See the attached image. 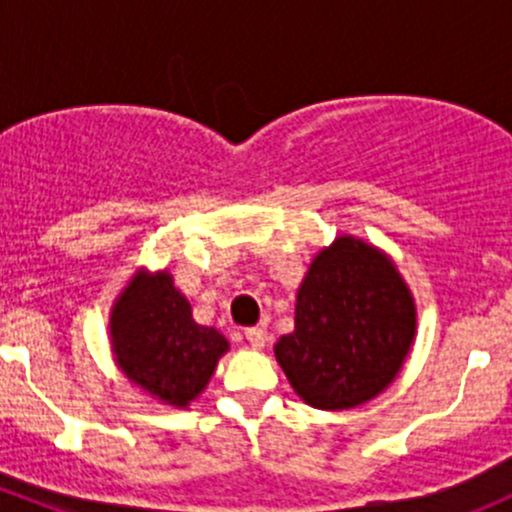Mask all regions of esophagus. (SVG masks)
I'll return each instance as SVG.
<instances>
[{
	"label": "esophagus",
	"instance_id": "34e87169",
	"mask_svg": "<svg viewBox=\"0 0 512 512\" xmlns=\"http://www.w3.org/2000/svg\"><path fill=\"white\" fill-rule=\"evenodd\" d=\"M245 339L250 342V347L262 349L267 344V332L265 327H247L245 329Z\"/></svg>",
	"mask_w": 512,
	"mask_h": 512
}]
</instances>
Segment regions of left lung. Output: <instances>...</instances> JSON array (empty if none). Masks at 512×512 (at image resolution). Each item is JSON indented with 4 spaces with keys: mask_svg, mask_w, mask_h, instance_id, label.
Instances as JSON below:
<instances>
[{
    "mask_svg": "<svg viewBox=\"0 0 512 512\" xmlns=\"http://www.w3.org/2000/svg\"><path fill=\"white\" fill-rule=\"evenodd\" d=\"M416 332V309L389 257L354 237L319 252L297 292L294 332L275 356L314 409H352L399 374Z\"/></svg>",
    "mask_w": 512,
    "mask_h": 512,
    "instance_id": "8db88e82",
    "label": "left lung"
}]
</instances>
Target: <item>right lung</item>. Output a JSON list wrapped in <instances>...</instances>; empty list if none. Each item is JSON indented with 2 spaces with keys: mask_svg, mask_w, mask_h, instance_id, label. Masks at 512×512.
Listing matches in <instances>:
<instances>
[{
  "mask_svg": "<svg viewBox=\"0 0 512 512\" xmlns=\"http://www.w3.org/2000/svg\"><path fill=\"white\" fill-rule=\"evenodd\" d=\"M113 352L123 374L170 406H188L213 376L227 339L200 327L173 277L138 275L111 314Z\"/></svg>",
  "mask_w": 512,
  "mask_h": 512,
  "instance_id": "right-lung-1",
  "label": "right lung"
}]
</instances>
